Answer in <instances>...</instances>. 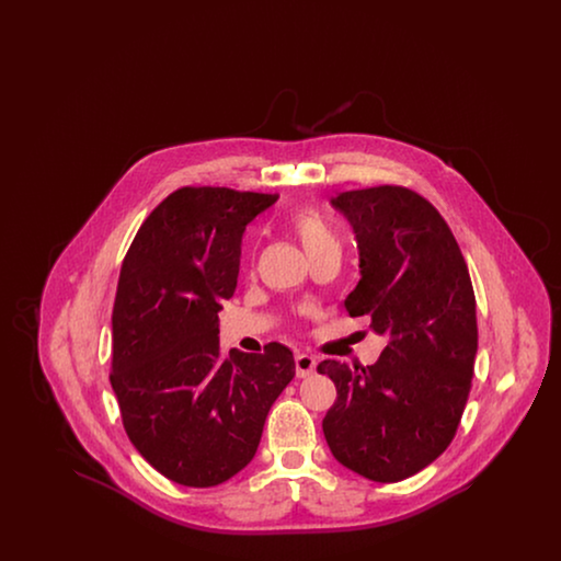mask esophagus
Wrapping results in <instances>:
<instances>
[{"mask_svg":"<svg viewBox=\"0 0 561 561\" xmlns=\"http://www.w3.org/2000/svg\"><path fill=\"white\" fill-rule=\"evenodd\" d=\"M294 364H296V376L298 378H307V376L316 374V368H318L316 357H311L307 353H296L294 355Z\"/></svg>","mask_w":561,"mask_h":561,"instance_id":"34e87169","label":"esophagus"}]
</instances>
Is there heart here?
<instances>
[{"mask_svg":"<svg viewBox=\"0 0 561 561\" xmlns=\"http://www.w3.org/2000/svg\"><path fill=\"white\" fill-rule=\"evenodd\" d=\"M293 227L296 236L302 241V248L307 254L320 250L323 245L336 243L334 233L330 231V227L325 225V220L321 218L320 214L309 213V210L298 213L294 216Z\"/></svg>","mask_w":561,"mask_h":561,"instance_id":"b5f03b06","label":"heart"}]
</instances>
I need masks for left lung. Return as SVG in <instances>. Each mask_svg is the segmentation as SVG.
<instances>
[{
  "label": "left lung",
  "mask_w": 561,
  "mask_h": 561,
  "mask_svg": "<svg viewBox=\"0 0 561 561\" xmlns=\"http://www.w3.org/2000/svg\"><path fill=\"white\" fill-rule=\"evenodd\" d=\"M359 254V284L345 298L351 318L370 316L387 347L351 370L325 359L336 385L321 427L330 453L366 480L412 478L453 442L478 353L476 294L450 227L410 188L345 191Z\"/></svg>",
  "instance_id": "left-lung-1"
}]
</instances>
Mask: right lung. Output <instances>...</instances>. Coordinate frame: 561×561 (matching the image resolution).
I'll return each mask as SVG.
<instances>
[{"label":"right lung","instance_id":"add662e5","mask_svg":"<svg viewBox=\"0 0 561 561\" xmlns=\"http://www.w3.org/2000/svg\"><path fill=\"white\" fill-rule=\"evenodd\" d=\"M277 195L183 187L138 229L113 305V374L124 428L163 478L191 488L231 480L254 458L293 351L225 353L218 313L240 273L245 227Z\"/></svg>","mask_w":561,"mask_h":561}]
</instances>
